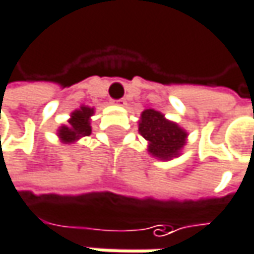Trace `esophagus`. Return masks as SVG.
Returning a JSON list of instances; mask_svg holds the SVG:
<instances>
[{
  "instance_id": "1",
  "label": "esophagus",
  "mask_w": 254,
  "mask_h": 254,
  "mask_svg": "<svg viewBox=\"0 0 254 254\" xmlns=\"http://www.w3.org/2000/svg\"><path fill=\"white\" fill-rule=\"evenodd\" d=\"M115 104H116V106H125V104H127V101L122 98V100H116V101H115Z\"/></svg>"
}]
</instances>
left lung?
Wrapping results in <instances>:
<instances>
[{
	"instance_id": "obj_1",
	"label": "left lung",
	"mask_w": 254,
	"mask_h": 254,
	"mask_svg": "<svg viewBox=\"0 0 254 254\" xmlns=\"http://www.w3.org/2000/svg\"><path fill=\"white\" fill-rule=\"evenodd\" d=\"M138 130L147 139V151L159 160L178 157L187 144L188 133L177 122L165 118L154 109H145L138 121Z\"/></svg>"
}]
</instances>
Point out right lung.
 I'll use <instances>...</instances> for the list:
<instances>
[{
  "mask_svg": "<svg viewBox=\"0 0 254 254\" xmlns=\"http://www.w3.org/2000/svg\"><path fill=\"white\" fill-rule=\"evenodd\" d=\"M95 113L94 107L80 106L70 113L67 125L57 129V136L63 144H75L82 136L91 135V116Z\"/></svg>",
  "mask_w": 254,
  "mask_h": 254,
  "instance_id": "obj_1",
  "label": "right lung"
}]
</instances>
